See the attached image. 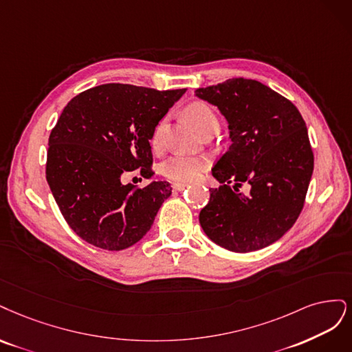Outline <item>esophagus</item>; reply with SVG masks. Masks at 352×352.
<instances>
[{
	"mask_svg": "<svg viewBox=\"0 0 352 352\" xmlns=\"http://www.w3.org/2000/svg\"><path fill=\"white\" fill-rule=\"evenodd\" d=\"M186 187H187L186 183H174V184H173V188H174L175 191H181V190H184Z\"/></svg>",
	"mask_w": 352,
	"mask_h": 352,
	"instance_id": "obj_1",
	"label": "esophagus"
}]
</instances>
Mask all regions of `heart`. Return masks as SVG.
<instances>
[{"instance_id": "obj_1", "label": "heart", "mask_w": 352, "mask_h": 352, "mask_svg": "<svg viewBox=\"0 0 352 352\" xmlns=\"http://www.w3.org/2000/svg\"><path fill=\"white\" fill-rule=\"evenodd\" d=\"M184 114L190 124L195 127L199 133L210 126H218V118L214 116L213 109L205 104V102H192L186 109ZM162 133H164V121L157 122V126L153 129L151 135V144L153 149H157L162 142ZM206 168V161L199 156H190V155H175L166 160L161 171L164 177L168 179L175 181V183H188L200 175L203 169Z\"/></svg>"}]
</instances>
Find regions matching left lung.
I'll use <instances>...</instances> for the list:
<instances>
[{
	"instance_id": "8db88e82",
	"label": "left lung",
	"mask_w": 352,
	"mask_h": 352,
	"mask_svg": "<svg viewBox=\"0 0 352 352\" xmlns=\"http://www.w3.org/2000/svg\"><path fill=\"white\" fill-rule=\"evenodd\" d=\"M196 95L219 108L231 138L213 165L222 186L209 190L201 228L230 252L260 250L278 241L304 208L314 166L307 127L289 99L252 78H228Z\"/></svg>"
}]
</instances>
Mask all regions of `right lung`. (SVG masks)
Instances as JSON below:
<instances>
[{
  "mask_svg": "<svg viewBox=\"0 0 352 352\" xmlns=\"http://www.w3.org/2000/svg\"><path fill=\"white\" fill-rule=\"evenodd\" d=\"M186 89L100 85L74 96L50 134L47 181L70 228L95 247L120 252L140 241L171 196L166 181L124 184L138 171L153 177L151 135Z\"/></svg>",
  "mask_w": 352,
  "mask_h": 352,
  "instance_id": "add662e5",
  "label": "right lung"
}]
</instances>
